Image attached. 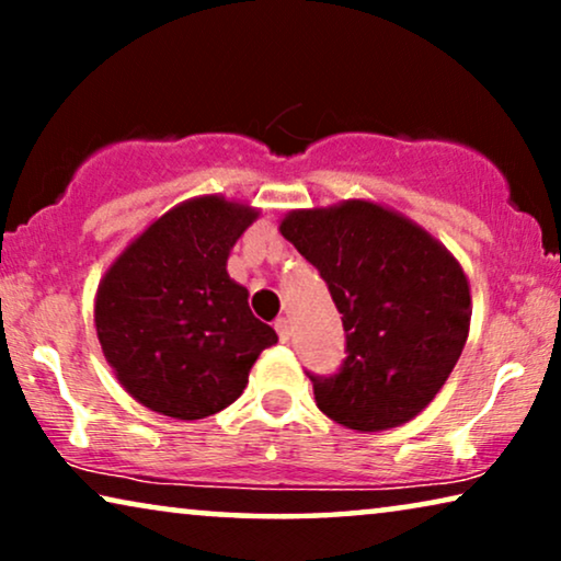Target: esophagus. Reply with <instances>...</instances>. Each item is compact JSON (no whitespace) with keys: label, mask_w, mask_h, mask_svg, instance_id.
Wrapping results in <instances>:
<instances>
[{"label":"esophagus","mask_w":561,"mask_h":561,"mask_svg":"<svg viewBox=\"0 0 561 561\" xmlns=\"http://www.w3.org/2000/svg\"><path fill=\"white\" fill-rule=\"evenodd\" d=\"M275 332H278V340L280 342H288L290 340V321L286 317L275 321Z\"/></svg>","instance_id":"1"}]
</instances>
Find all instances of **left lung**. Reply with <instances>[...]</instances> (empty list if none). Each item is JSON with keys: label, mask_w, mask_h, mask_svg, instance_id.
I'll list each match as a JSON object with an SVG mask.
<instances>
[{"label": "left lung", "mask_w": 561, "mask_h": 561, "mask_svg": "<svg viewBox=\"0 0 561 561\" xmlns=\"http://www.w3.org/2000/svg\"><path fill=\"white\" fill-rule=\"evenodd\" d=\"M280 234L327 280L347 357L313 378L321 413L355 432L416 419L439 393L470 334V280L444 244L370 198L294 209Z\"/></svg>", "instance_id": "8db88e82"}]
</instances>
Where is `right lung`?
Returning <instances> with one entry per match:
<instances>
[{
	"instance_id": "1",
	"label": "right lung",
	"mask_w": 561,
	"mask_h": 561,
	"mask_svg": "<svg viewBox=\"0 0 561 561\" xmlns=\"http://www.w3.org/2000/svg\"><path fill=\"white\" fill-rule=\"evenodd\" d=\"M260 209L194 196L150 221L106 267L94 296L99 344L145 409L206 419L242 396L260 352L278 342L229 278V250Z\"/></svg>"
}]
</instances>
